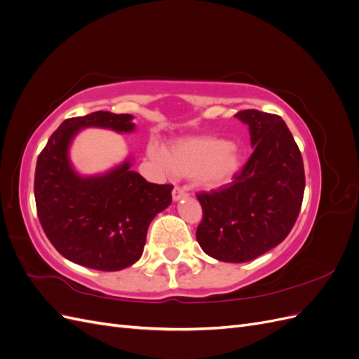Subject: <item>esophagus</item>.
Here are the masks:
<instances>
[{"label":"esophagus","mask_w":359,"mask_h":359,"mask_svg":"<svg viewBox=\"0 0 359 359\" xmlns=\"http://www.w3.org/2000/svg\"><path fill=\"white\" fill-rule=\"evenodd\" d=\"M186 196H187V193H186V190H184L182 187H175V189L172 190V199L175 201V202L184 199Z\"/></svg>","instance_id":"34e87169"}]
</instances>
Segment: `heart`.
<instances>
[{"label": "heart", "instance_id": "1", "mask_svg": "<svg viewBox=\"0 0 359 359\" xmlns=\"http://www.w3.org/2000/svg\"><path fill=\"white\" fill-rule=\"evenodd\" d=\"M148 157L163 172L193 177L194 184L206 191L227 187L243 168L240 148L215 136L177 139L166 149L149 145Z\"/></svg>", "mask_w": 359, "mask_h": 359}]
</instances>
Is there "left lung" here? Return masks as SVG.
Segmentation results:
<instances>
[{"label":"left lung","mask_w":359,"mask_h":359,"mask_svg":"<svg viewBox=\"0 0 359 359\" xmlns=\"http://www.w3.org/2000/svg\"><path fill=\"white\" fill-rule=\"evenodd\" d=\"M235 116L248 126L253 154L229 187L198 194L203 217L196 240L208 256L241 264L289 235L302 205L306 175L299 148L278 115L247 109Z\"/></svg>","instance_id":"1"}]
</instances>
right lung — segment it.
<instances>
[{"instance_id":"right-lung-1","label":"right lung","mask_w":359,"mask_h":359,"mask_svg":"<svg viewBox=\"0 0 359 359\" xmlns=\"http://www.w3.org/2000/svg\"><path fill=\"white\" fill-rule=\"evenodd\" d=\"M86 127L135 132L130 114L99 111L66 119L37 158V215L48 240L64 257L86 268L119 271L142 256L148 226L170 205L173 186L148 182L130 169V157L102 175H81L69 151Z\"/></svg>"}]
</instances>
